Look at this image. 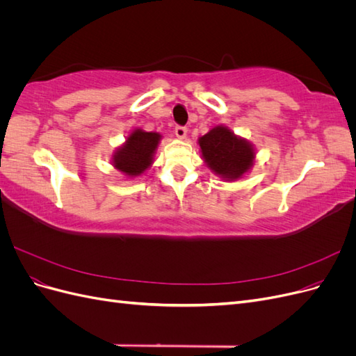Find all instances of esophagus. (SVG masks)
<instances>
[{"label":"esophagus","instance_id":"1","mask_svg":"<svg viewBox=\"0 0 356 356\" xmlns=\"http://www.w3.org/2000/svg\"><path fill=\"white\" fill-rule=\"evenodd\" d=\"M175 135L179 139H184L187 136V127L186 126H181V124H177L175 126Z\"/></svg>","mask_w":356,"mask_h":356}]
</instances>
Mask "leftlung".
<instances>
[{"label":"left lung","mask_w":356,"mask_h":356,"mask_svg":"<svg viewBox=\"0 0 356 356\" xmlns=\"http://www.w3.org/2000/svg\"><path fill=\"white\" fill-rule=\"evenodd\" d=\"M202 154L215 174L224 178H239L252 165L254 152L243 139L227 127L218 126L199 139Z\"/></svg>","instance_id":"obj_1"}]
</instances>
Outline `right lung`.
<instances>
[{
    "mask_svg": "<svg viewBox=\"0 0 356 356\" xmlns=\"http://www.w3.org/2000/svg\"><path fill=\"white\" fill-rule=\"evenodd\" d=\"M160 135L154 132L134 131L126 144L114 156V165L126 175H139L152 165V157Z\"/></svg>",
    "mask_w": 356,
    "mask_h": 356,
    "instance_id": "1",
    "label": "right lung"
}]
</instances>
